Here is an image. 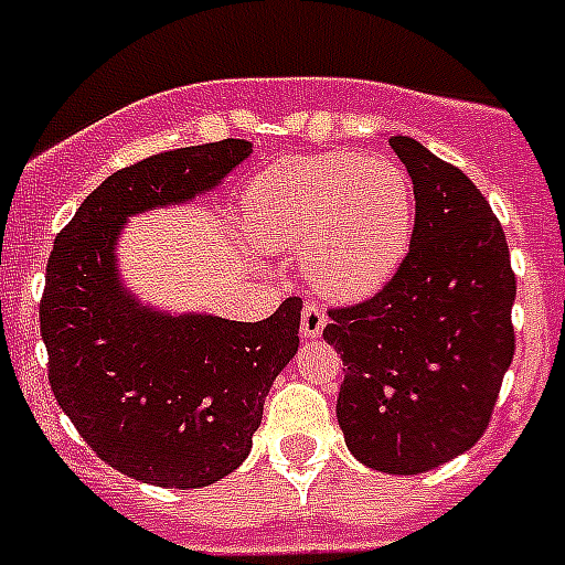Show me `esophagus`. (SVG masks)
Masks as SVG:
<instances>
[{
	"label": "esophagus",
	"instance_id": "obj_1",
	"mask_svg": "<svg viewBox=\"0 0 565 565\" xmlns=\"http://www.w3.org/2000/svg\"><path fill=\"white\" fill-rule=\"evenodd\" d=\"M326 326H328L326 308L317 306V302H311V299H308L306 306H302V319H299V331H302V337H308V339L322 337Z\"/></svg>",
	"mask_w": 565,
	"mask_h": 565
}]
</instances>
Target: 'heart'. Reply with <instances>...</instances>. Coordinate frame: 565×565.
<instances>
[{"instance_id":"heart-1","label":"heart","mask_w":565,"mask_h":565,"mask_svg":"<svg viewBox=\"0 0 565 565\" xmlns=\"http://www.w3.org/2000/svg\"><path fill=\"white\" fill-rule=\"evenodd\" d=\"M243 203L254 237L306 252L313 286L337 299L382 288L407 254L416 221L411 172L391 154L288 158L254 174Z\"/></svg>"}]
</instances>
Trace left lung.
Returning <instances> with one entry per match:
<instances>
[{"label":"left lung","instance_id":"1","mask_svg":"<svg viewBox=\"0 0 565 565\" xmlns=\"http://www.w3.org/2000/svg\"><path fill=\"white\" fill-rule=\"evenodd\" d=\"M411 172V252L382 291L331 308L337 418L364 467L416 476L476 447L515 356V271L487 198L452 163L391 135Z\"/></svg>","mask_w":565,"mask_h":565}]
</instances>
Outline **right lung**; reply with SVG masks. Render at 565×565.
Instances as JSON below:
<instances>
[{
  "label": "right lung",
  "mask_w": 565,
  "mask_h": 565,
  "mask_svg": "<svg viewBox=\"0 0 565 565\" xmlns=\"http://www.w3.org/2000/svg\"><path fill=\"white\" fill-rule=\"evenodd\" d=\"M248 154L252 143L226 138L118 169L50 252L39 302L50 387L93 452L135 481L198 489L237 469L299 348V297L263 322L169 317L138 306L118 277L127 217L192 201Z\"/></svg>",
  "instance_id": "add662e5"
}]
</instances>
